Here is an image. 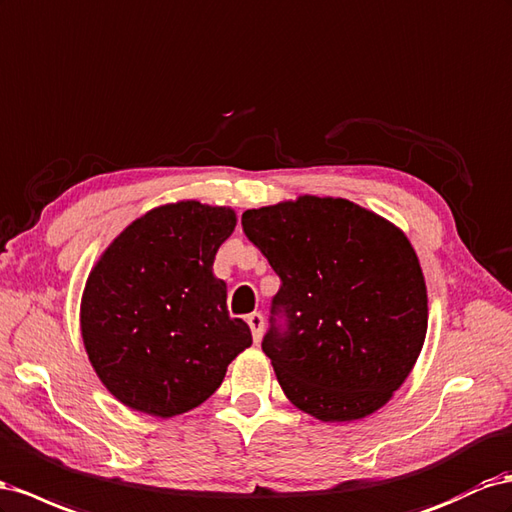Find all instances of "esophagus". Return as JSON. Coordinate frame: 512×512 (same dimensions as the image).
<instances>
[{"instance_id": "1", "label": "esophagus", "mask_w": 512, "mask_h": 512, "mask_svg": "<svg viewBox=\"0 0 512 512\" xmlns=\"http://www.w3.org/2000/svg\"><path fill=\"white\" fill-rule=\"evenodd\" d=\"M247 325H250V329H252V338H254V342L258 344V342H260V338H262V329H265V321H262V314L254 312V314L247 316Z\"/></svg>"}]
</instances>
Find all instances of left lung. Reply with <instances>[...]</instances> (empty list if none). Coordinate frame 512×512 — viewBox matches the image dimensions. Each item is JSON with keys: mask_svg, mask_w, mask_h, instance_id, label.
Returning a JSON list of instances; mask_svg holds the SVG:
<instances>
[{"mask_svg": "<svg viewBox=\"0 0 512 512\" xmlns=\"http://www.w3.org/2000/svg\"><path fill=\"white\" fill-rule=\"evenodd\" d=\"M282 286L262 351L286 398L321 422L381 409L418 362L426 282L407 234L344 198L299 196L243 213Z\"/></svg>", "mask_w": 512, "mask_h": 512, "instance_id": "obj_1", "label": "left lung"}]
</instances>
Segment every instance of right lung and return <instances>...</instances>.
Here are the masks:
<instances>
[{
	"mask_svg": "<svg viewBox=\"0 0 512 512\" xmlns=\"http://www.w3.org/2000/svg\"><path fill=\"white\" fill-rule=\"evenodd\" d=\"M234 226L230 206L161 204L96 260L81 295V338L96 377L124 407L155 418L198 407L252 344L213 275Z\"/></svg>",
	"mask_w": 512,
	"mask_h": 512,
	"instance_id": "1",
	"label": "right lung"
}]
</instances>
